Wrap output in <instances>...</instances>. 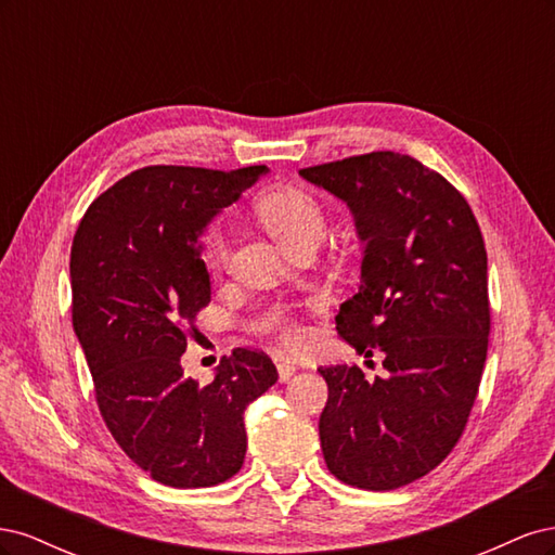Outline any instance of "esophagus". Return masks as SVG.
Segmentation results:
<instances>
[{
    "mask_svg": "<svg viewBox=\"0 0 555 555\" xmlns=\"http://www.w3.org/2000/svg\"><path fill=\"white\" fill-rule=\"evenodd\" d=\"M296 373V367L292 363H278V377L280 382H287Z\"/></svg>",
    "mask_w": 555,
    "mask_h": 555,
    "instance_id": "34e87169",
    "label": "esophagus"
}]
</instances>
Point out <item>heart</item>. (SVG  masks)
<instances>
[{"instance_id": "heart-1", "label": "heart", "mask_w": 555, "mask_h": 555, "mask_svg": "<svg viewBox=\"0 0 555 555\" xmlns=\"http://www.w3.org/2000/svg\"><path fill=\"white\" fill-rule=\"evenodd\" d=\"M257 212L261 222L271 229L289 249L298 251L317 245L326 231V208L310 190L304 188H278L259 198ZM201 257L210 271H224L231 259V233L224 224H212L201 238ZM259 326L287 349L298 351L310 340L308 328L284 308L275 306L266 310Z\"/></svg>"}]
</instances>
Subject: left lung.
I'll return each instance as SVG.
<instances>
[{
  "mask_svg": "<svg viewBox=\"0 0 555 555\" xmlns=\"http://www.w3.org/2000/svg\"><path fill=\"white\" fill-rule=\"evenodd\" d=\"M300 176L354 212L361 287L335 328L389 373L365 379L359 365H319L328 384L324 461L349 486L393 491L449 456L477 400L491 333L481 229L444 176L391 150Z\"/></svg>",
  "mask_w": 555,
  "mask_h": 555,
  "instance_id": "obj_1",
  "label": "left lung"
}]
</instances>
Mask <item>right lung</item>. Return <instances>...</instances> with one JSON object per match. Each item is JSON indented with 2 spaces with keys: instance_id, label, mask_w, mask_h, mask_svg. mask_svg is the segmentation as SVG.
I'll return each instance as SVG.
<instances>
[{
  "instance_id": "1",
  "label": "right lung",
  "mask_w": 555,
  "mask_h": 555,
  "mask_svg": "<svg viewBox=\"0 0 555 555\" xmlns=\"http://www.w3.org/2000/svg\"><path fill=\"white\" fill-rule=\"evenodd\" d=\"M266 171L145 166L99 194L72 245V322L115 442L159 483L204 489L243 467V414L278 382L259 349L222 357L208 386L180 357L210 304L198 233Z\"/></svg>"
}]
</instances>
